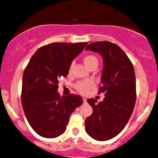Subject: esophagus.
<instances>
[{"instance_id": "34e87169", "label": "esophagus", "mask_w": 158, "mask_h": 158, "mask_svg": "<svg viewBox=\"0 0 158 158\" xmlns=\"http://www.w3.org/2000/svg\"><path fill=\"white\" fill-rule=\"evenodd\" d=\"M83 102H84V103H87V99L85 98H83Z\"/></svg>"}]
</instances>
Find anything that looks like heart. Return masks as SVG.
I'll use <instances>...</instances> for the list:
<instances>
[{"label":"heart","mask_w":158,"mask_h":158,"mask_svg":"<svg viewBox=\"0 0 158 158\" xmlns=\"http://www.w3.org/2000/svg\"><path fill=\"white\" fill-rule=\"evenodd\" d=\"M84 63L87 68H90V67L94 65H98V60L96 56L93 54H87L83 58ZM73 64H71L70 66V71L71 70ZM94 81L90 79H87V80H82L78 81L77 84L75 85V88L79 91L80 94H86L90 91L93 87H94Z\"/></svg>","instance_id":"heart-1"}]
</instances>
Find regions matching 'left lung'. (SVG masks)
Segmentation results:
<instances>
[{
	"mask_svg": "<svg viewBox=\"0 0 158 158\" xmlns=\"http://www.w3.org/2000/svg\"><path fill=\"white\" fill-rule=\"evenodd\" d=\"M85 50L99 53L104 61L98 94L105 92L102 102L87 99L93 113L85 120V130L96 140H107L119 134L132 115L136 101L133 64L118 45L108 41L89 44Z\"/></svg>",
	"mask_w": 158,
	"mask_h": 158,
	"instance_id": "1",
	"label": "left lung"
}]
</instances>
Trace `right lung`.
I'll return each instance as SVG.
<instances>
[{
	"label": "right lung",
	"instance_id": "obj_1",
	"mask_svg": "<svg viewBox=\"0 0 158 158\" xmlns=\"http://www.w3.org/2000/svg\"><path fill=\"white\" fill-rule=\"evenodd\" d=\"M87 43H54L40 48L31 56L23 75L21 99L31 128L43 138L64 133L71 114L83 103L80 96L58 94L60 77H65L73 59Z\"/></svg>",
	"mask_w": 158,
	"mask_h": 158
}]
</instances>
